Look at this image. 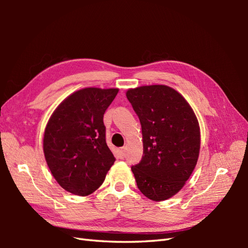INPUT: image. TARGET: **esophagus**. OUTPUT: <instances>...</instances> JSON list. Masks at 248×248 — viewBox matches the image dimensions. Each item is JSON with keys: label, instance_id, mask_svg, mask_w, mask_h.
Here are the masks:
<instances>
[{"label": "esophagus", "instance_id": "esophagus-1", "mask_svg": "<svg viewBox=\"0 0 248 248\" xmlns=\"http://www.w3.org/2000/svg\"><path fill=\"white\" fill-rule=\"evenodd\" d=\"M117 155H118L119 159H124V157L125 156V149L124 148H119L117 150Z\"/></svg>", "mask_w": 248, "mask_h": 248}]
</instances>
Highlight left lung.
I'll return each mask as SVG.
<instances>
[{
  "instance_id": "obj_1",
  "label": "left lung",
  "mask_w": 248,
  "mask_h": 248,
  "mask_svg": "<svg viewBox=\"0 0 248 248\" xmlns=\"http://www.w3.org/2000/svg\"><path fill=\"white\" fill-rule=\"evenodd\" d=\"M127 98L143 134V156L131 167L138 187L155 202L170 198L196 166L200 149L196 116L180 93L165 85L129 89Z\"/></svg>"
}]
</instances>
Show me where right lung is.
Returning <instances> with one entry per match:
<instances>
[{
    "mask_svg": "<svg viewBox=\"0 0 248 248\" xmlns=\"http://www.w3.org/2000/svg\"><path fill=\"white\" fill-rule=\"evenodd\" d=\"M117 88H84L66 98L45 131L46 164L60 186L87 196L103 183L115 156L105 140L103 115Z\"/></svg>",
    "mask_w": 248,
    "mask_h": 248,
    "instance_id": "add662e5",
    "label": "right lung"
}]
</instances>
